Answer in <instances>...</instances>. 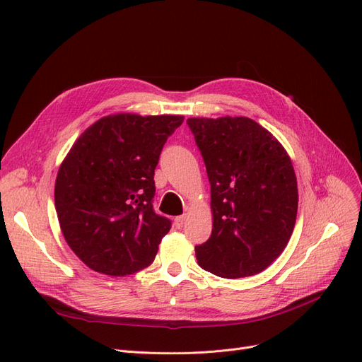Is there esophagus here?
<instances>
[{
	"instance_id": "34e87169",
	"label": "esophagus",
	"mask_w": 362,
	"mask_h": 362,
	"mask_svg": "<svg viewBox=\"0 0 362 362\" xmlns=\"http://www.w3.org/2000/svg\"><path fill=\"white\" fill-rule=\"evenodd\" d=\"M185 221H186V216H185V215H182V216H176V218H174V224H176V227H177V228H182V227H183V224H185Z\"/></svg>"
}]
</instances>
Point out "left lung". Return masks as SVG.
<instances>
[{
	"mask_svg": "<svg viewBox=\"0 0 362 362\" xmlns=\"http://www.w3.org/2000/svg\"><path fill=\"white\" fill-rule=\"evenodd\" d=\"M188 126L211 182L212 235L195 247L204 271L242 278L284 251L298 214V182L281 143L248 117H192Z\"/></svg>",
	"mask_w": 362,
	"mask_h": 362,
	"instance_id": "obj_1",
	"label": "left lung"
}]
</instances>
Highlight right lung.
Instances as JSON below:
<instances>
[{"instance_id": "right-lung-1", "label": "right lung", "mask_w": 362, "mask_h": 362, "mask_svg": "<svg viewBox=\"0 0 362 362\" xmlns=\"http://www.w3.org/2000/svg\"><path fill=\"white\" fill-rule=\"evenodd\" d=\"M183 115L111 114L79 135L58 168L55 211L90 269L124 276L153 263L171 221L153 211L155 168Z\"/></svg>"}]
</instances>
